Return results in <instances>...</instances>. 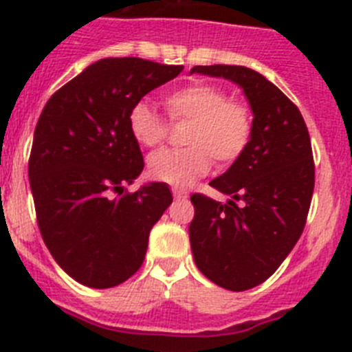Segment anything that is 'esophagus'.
I'll list each match as a JSON object with an SVG mask.
<instances>
[{
	"mask_svg": "<svg viewBox=\"0 0 352 352\" xmlns=\"http://www.w3.org/2000/svg\"><path fill=\"white\" fill-rule=\"evenodd\" d=\"M173 196H174V199H187L188 192L185 190V188L173 187Z\"/></svg>",
	"mask_w": 352,
	"mask_h": 352,
	"instance_id": "esophagus-1",
	"label": "esophagus"
}]
</instances>
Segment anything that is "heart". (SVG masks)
<instances>
[{
  "label": "heart",
  "instance_id": "heart-1",
  "mask_svg": "<svg viewBox=\"0 0 352 352\" xmlns=\"http://www.w3.org/2000/svg\"><path fill=\"white\" fill-rule=\"evenodd\" d=\"M173 121H190L185 131V149H162L147 158L153 179L174 187H187L205 176L212 158L219 165L235 162L245 151L253 119L245 104L228 101L226 92L215 85L196 83L174 90L164 98ZM131 137L140 146L155 147L167 137V122L146 101L135 104L128 117Z\"/></svg>",
  "mask_w": 352,
  "mask_h": 352
}]
</instances>
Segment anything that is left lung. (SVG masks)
I'll use <instances>...</instances> for the list:
<instances>
[{
    "mask_svg": "<svg viewBox=\"0 0 352 352\" xmlns=\"http://www.w3.org/2000/svg\"><path fill=\"white\" fill-rule=\"evenodd\" d=\"M194 73L239 85L253 113L245 151L210 182L230 199L221 205L194 194L188 226L197 269L219 287L242 292L274 274L305 230L315 185L310 135L299 108L253 69L196 65Z\"/></svg>",
    "mask_w": 352,
    "mask_h": 352,
    "instance_id": "obj_1",
    "label": "left lung"
}]
</instances>
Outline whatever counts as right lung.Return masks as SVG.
<instances>
[{"mask_svg":"<svg viewBox=\"0 0 352 352\" xmlns=\"http://www.w3.org/2000/svg\"><path fill=\"white\" fill-rule=\"evenodd\" d=\"M182 71L133 56L101 58L56 90L38 117L28 164L38 228L78 283L116 287L142 265L149 231L173 194L160 182L122 197L108 194L144 169L128 126L131 108Z\"/></svg>","mask_w":352,"mask_h":352,"instance_id":"1","label":"right lung"}]
</instances>
